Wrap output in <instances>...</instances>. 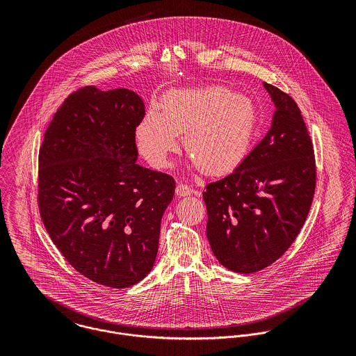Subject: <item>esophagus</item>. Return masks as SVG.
Returning a JSON list of instances; mask_svg holds the SVG:
<instances>
[{
  "mask_svg": "<svg viewBox=\"0 0 356 356\" xmlns=\"http://www.w3.org/2000/svg\"><path fill=\"white\" fill-rule=\"evenodd\" d=\"M175 193H177V196H179V197H185V196H191V195H193V193H196V192L193 191L192 186H189V185H186V184H178V185H177V189H175Z\"/></svg>",
  "mask_w": 356,
  "mask_h": 356,
  "instance_id": "1",
  "label": "esophagus"
}]
</instances>
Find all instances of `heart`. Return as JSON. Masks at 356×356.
<instances>
[{
	"label": "heart",
	"instance_id": "b5f03b06",
	"mask_svg": "<svg viewBox=\"0 0 356 356\" xmlns=\"http://www.w3.org/2000/svg\"><path fill=\"white\" fill-rule=\"evenodd\" d=\"M259 126L254 102L226 86L172 90L160 100V111H149L136 130L140 153L153 167H164L184 148L205 174L234 171L252 148Z\"/></svg>",
	"mask_w": 356,
	"mask_h": 356
}]
</instances>
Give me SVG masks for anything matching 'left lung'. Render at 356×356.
<instances>
[{
    "mask_svg": "<svg viewBox=\"0 0 356 356\" xmlns=\"http://www.w3.org/2000/svg\"><path fill=\"white\" fill-rule=\"evenodd\" d=\"M275 102L266 137L225 178L203 193L211 250L226 268L250 274L273 264L299 236L309 212L316 164L296 102L274 85Z\"/></svg>",
    "mask_w": 356,
    "mask_h": 356,
    "instance_id": "1",
    "label": "left lung"
}]
</instances>
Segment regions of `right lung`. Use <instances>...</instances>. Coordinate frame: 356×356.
<instances>
[{
    "label": "right lung",
    "instance_id": "obj_1",
    "mask_svg": "<svg viewBox=\"0 0 356 356\" xmlns=\"http://www.w3.org/2000/svg\"><path fill=\"white\" fill-rule=\"evenodd\" d=\"M143 99L82 86L53 115L38 154V208L57 250L86 278L129 288L148 275L171 175L138 165Z\"/></svg>",
    "mask_w": 356,
    "mask_h": 356
}]
</instances>
